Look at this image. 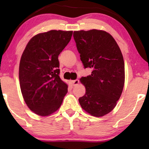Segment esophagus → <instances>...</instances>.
<instances>
[{
    "label": "esophagus",
    "instance_id": "34e87169",
    "mask_svg": "<svg viewBox=\"0 0 149 149\" xmlns=\"http://www.w3.org/2000/svg\"><path fill=\"white\" fill-rule=\"evenodd\" d=\"M71 83H72L73 86H76V85H77L79 83V81L78 80V79H76V80L71 81Z\"/></svg>",
    "mask_w": 149,
    "mask_h": 149
}]
</instances>
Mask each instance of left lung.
I'll list each match as a JSON object with an SVG mask.
<instances>
[{
  "mask_svg": "<svg viewBox=\"0 0 149 149\" xmlns=\"http://www.w3.org/2000/svg\"><path fill=\"white\" fill-rule=\"evenodd\" d=\"M73 37L84 68L92 69L90 75L80 79L86 91L79 103L91 115L102 117L115 107L123 91V55L113 36L103 30L74 31Z\"/></svg>",
  "mask_w": 149,
  "mask_h": 149,
  "instance_id": "left-lung-1",
  "label": "left lung"
}]
</instances>
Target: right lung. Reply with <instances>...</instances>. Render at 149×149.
<instances>
[{"label":"right lung","mask_w":149,"mask_h":149,"mask_svg":"<svg viewBox=\"0 0 149 149\" xmlns=\"http://www.w3.org/2000/svg\"><path fill=\"white\" fill-rule=\"evenodd\" d=\"M72 31L50 30L36 34L26 45L19 63L20 88L28 108L40 116L49 115L62 104L68 85L61 80L58 56L71 39Z\"/></svg>","instance_id":"right-lung-1"}]
</instances>
